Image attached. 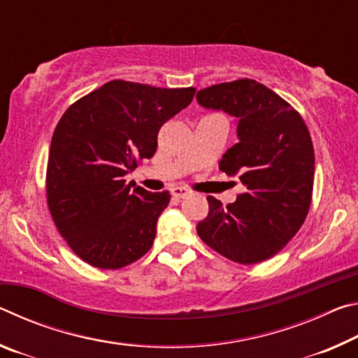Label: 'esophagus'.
I'll return each mask as SVG.
<instances>
[{
	"label": "esophagus",
	"mask_w": 358,
	"mask_h": 358,
	"mask_svg": "<svg viewBox=\"0 0 358 358\" xmlns=\"http://www.w3.org/2000/svg\"><path fill=\"white\" fill-rule=\"evenodd\" d=\"M171 192H172V196L177 197V199H183V197L189 196V194H191V191L185 186H175V187H172Z\"/></svg>",
	"instance_id": "34e87169"
}]
</instances>
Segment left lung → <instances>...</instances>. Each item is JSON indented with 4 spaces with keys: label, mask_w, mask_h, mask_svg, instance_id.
<instances>
[{
    "label": "left lung",
    "mask_w": 358,
    "mask_h": 358,
    "mask_svg": "<svg viewBox=\"0 0 358 358\" xmlns=\"http://www.w3.org/2000/svg\"><path fill=\"white\" fill-rule=\"evenodd\" d=\"M197 102L238 120V142L220 169L237 175L245 192L226 207L213 196L197 234L211 250L252 265L273 257L305 222L313 197L314 148L301 115L252 78L211 85Z\"/></svg>",
    "instance_id": "1"
}]
</instances>
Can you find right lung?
Wrapping results in <instances>:
<instances>
[{
  "mask_svg": "<svg viewBox=\"0 0 358 358\" xmlns=\"http://www.w3.org/2000/svg\"><path fill=\"white\" fill-rule=\"evenodd\" d=\"M196 88L110 80L59 118L48 153L52 220L83 262L118 270L147 254L169 191L131 189L124 175L153 157L161 126L191 104Z\"/></svg>",
  "mask_w": 358,
  "mask_h": 358,
  "instance_id": "right-lung-1",
  "label": "right lung"
}]
</instances>
